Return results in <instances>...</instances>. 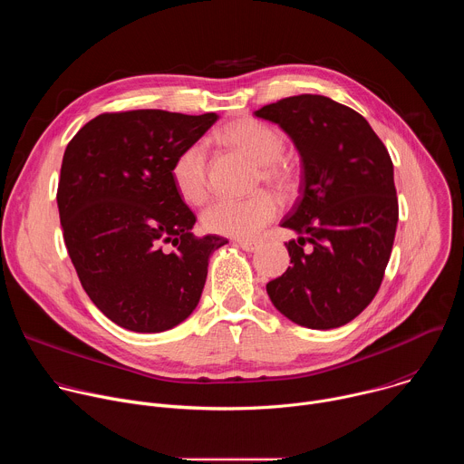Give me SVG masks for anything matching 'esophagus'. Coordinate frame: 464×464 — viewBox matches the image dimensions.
<instances>
[{
	"label": "esophagus",
	"mask_w": 464,
	"mask_h": 464,
	"mask_svg": "<svg viewBox=\"0 0 464 464\" xmlns=\"http://www.w3.org/2000/svg\"><path fill=\"white\" fill-rule=\"evenodd\" d=\"M237 242H238V246H240L242 249H246V251H255V249H258V246H260L258 240H247V238H242V240H237Z\"/></svg>",
	"instance_id": "obj_1"
}]
</instances>
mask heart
Returning a JSON list of instances; mask_svg holds the SVG:
<instances>
[{
    "instance_id": "b5f03b06",
    "label": "heart",
    "mask_w": 464,
    "mask_h": 464,
    "mask_svg": "<svg viewBox=\"0 0 464 464\" xmlns=\"http://www.w3.org/2000/svg\"><path fill=\"white\" fill-rule=\"evenodd\" d=\"M217 140L229 150L256 165V183H268L279 190L295 185L294 163L283 156L285 140L270 124L246 117L224 126ZM170 179L187 204L206 200L209 188L208 150L202 143L185 147L172 161ZM281 204L277 198L260 190L244 200H217L202 213L208 233L233 238H251L277 218Z\"/></svg>"
}]
</instances>
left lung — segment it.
Returning a JSON list of instances; mask_svg holds the SVG:
<instances>
[{
    "instance_id": "1",
    "label": "left lung",
    "mask_w": 464,
    "mask_h": 464,
    "mask_svg": "<svg viewBox=\"0 0 464 464\" xmlns=\"http://www.w3.org/2000/svg\"><path fill=\"white\" fill-rule=\"evenodd\" d=\"M295 143L299 198L281 222L292 266L266 285L276 308L301 326L326 330L353 321L376 295L391 256L399 198L392 161L371 124L323 95L262 106Z\"/></svg>"
}]
</instances>
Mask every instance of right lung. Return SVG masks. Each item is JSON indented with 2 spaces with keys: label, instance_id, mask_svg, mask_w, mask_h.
Returning a JSON list of instances; mask_svg holds the SVG:
<instances>
[{
  "label": "right lung",
  "instance_id": "obj_1",
  "mask_svg": "<svg viewBox=\"0 0 464 464\" xmlns=\"http://www.w3.org/2000/svg\"><path fill=\"white\" fill-rule=\"evenodd\" d=\"M217 119L108 111L86 122L63 152L56 204L65 247L88 297L122 328L163 333L188 317L211 253L227 244L190 231L196 217L170 179L174 158Z\"/></svg>",
  "mask_w": 464,
  "mask_h": 464
}]
</instances>
